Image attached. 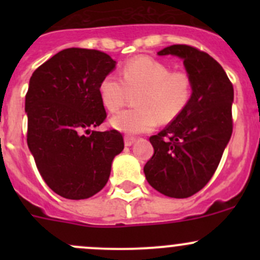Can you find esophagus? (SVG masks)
Returning <instances> with one entry per match:
<instances>
[{"label":"esophagus","instance_id":"obj_1","mask_svg":"<svg viewBox=\"0 0 260 260\" xmlns=\"http://www.w3.org/2000/svg\"><path fill=\"white\" fill-rule=\"evenodd\" d=\"M135 141H136V138L133 137V136H124V145L125 146H132Z\"/></svg>","mask_w":260,"mask_h":260}]
</instances>
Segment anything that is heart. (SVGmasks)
Wrapping results in <instances>:
<instances>
[{
	"mask_svg": "<svg viewBox=\"0 0 260 260\" xmlns=\"http://www.w3.org/2000/svg\"><path fill=\"white\" fill-rule=\"evenodd\" d=\"M122 77L107 74L101 80L98 93L103 106L112 113L119 111L129 93H137L136 108L123 111L112 118V125L125 133L148 132L156 124L172 122L182 113L192 95L190 75L169 65L141 55L128 60Z\"/></svg>",
	"mask_w": 260,
	"mask_h": 260,
	"instance_id": "heart-1",
	"label": "heart"
}]
</instances>
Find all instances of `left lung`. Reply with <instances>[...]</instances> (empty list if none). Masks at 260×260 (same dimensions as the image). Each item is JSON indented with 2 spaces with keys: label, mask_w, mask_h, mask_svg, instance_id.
Here are the masks:
<instances>
[{
  "label": "left lung",
  "mask_w": 260,
  "mask_h": 260,
  "mask_svg": "<svg viewBox=\"0 0 260 260\" xmlns=\"http://www.w3.org/2000/svg\"><path fill=\"white\" fill-rule=\"evenodd\" d=\"M169 54L183 59L192 95L176 119L149 137L154 153L143 171L154 190L186 199L205 187L219 166L233 133L234 89L208 52L190 45H171L158 52Z\"/></svg>",
  "instance_id": "obj_1"
}]
</instances>
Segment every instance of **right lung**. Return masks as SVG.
<instances>
[{"instance_id":"right-lung-1","label":"right lung","mask_w":260,"mask_h":260,"mask_svg":"<svg viewBox=\"0 0 260 260\" xmlns=\"http://www.w3.org/2000/svg\"><path fill=\"white\" fill-rule=\"evenodd\" d=\"M114 67L106 52L70 48L40 65L30 79L27 146L46 185L69 200L99 192L124 148L117 129L91 131L107 118L98 86Z\"/></svg>"}]
</instances>
